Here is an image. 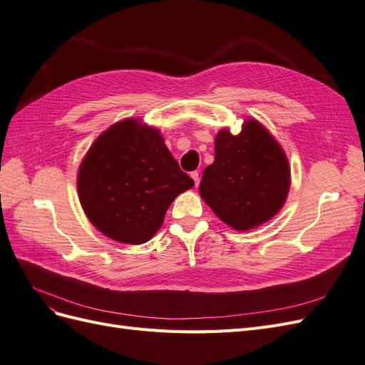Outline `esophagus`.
Masks as SVG:
<instances>
[{"label": "esophagus", "instance_id": "esophagus-1", "mask_svg": "<svg viewBox=\"0 0 365 365\" xmlns=\"http://www.w3.org/2000/svg\"><path fill=\"white\" fill-rule=\"evenodd\" d=\"M192 178H193V181H195L196 185H200V180H201V178H200V172H196V170L192 172Z\"/></svg>", "mask_w": 365, "mask_h": 365}]
</instances>
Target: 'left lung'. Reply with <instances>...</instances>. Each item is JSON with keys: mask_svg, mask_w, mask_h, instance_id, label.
Listing matches in <instances>:
<instances>
[{"mask_svg": "<svg viewBox=\"0 0 365 365\" xmlns=\"http://www.w3.org/2000/svg\"><path fill=\"white\" fill-rule=\"evenodd\" d=\"M289 184L283 149L257 120L248 118L239 135L219 130L215 163L204 169L200 193L222 222L247 231L280 212Z\"/></svg>", "mask_w": 365, "mask_h": 365, "instance_id": "obj_1", "label": "left lung"}]
</instances>
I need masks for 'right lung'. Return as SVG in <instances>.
Here are the masks:
<instances>
[{
	"label": "right lung",
	"instance_id": "add662e5",
	"mask_svg": "<svg viewBox=\"0 0 365 365\" xmlns=\"http://www.w3.org/2000/svg\"><path fill=\"white\" fill-rule=\"evenodd\" d=\"M160 130L126 118L98 137L85 155L77 192L91 224L109 239L140 245L163 225L180 193L193 187Z\"/></svg>",
	"mask_w": 365,
	"mask_h": 365
}]
</instances>
